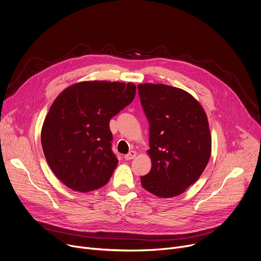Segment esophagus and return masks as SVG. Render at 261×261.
Listing matches in <instances>:
<instances>
[{
	"mask_svg": "<svg viewBox=\"0 0 261 261\" xmlns=\"http://www.w3.org/2000/svg\"><path fill=\"white\" fill-rule=\"evenodd\" d=\"M135 156H136V151H134V150H131V151L128 154L125 155V159L127 161H130V160H133Z\"/></svg>",
	"mask_w": 261,
	"mask_h": 261,
	"instance_id": "1",
	"label": "esophagus"
}]
</instances>
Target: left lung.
<instances>
[{"instance_id":"left-lung-1","label":"left lung","mask_w":261,"mask_h":261,"mask_svg":"<svg viewBox=\"0 0 261 261\" xmlns=\"http://www.w3.org/2000/svg\"><path fill=\"white\" fill-rule=\"evenodd\" d=\"M149 121L151 170L142 186L160 198L183 194L204 171L212 153V135L204 109L186 91L166 85H139Z\"/></svg>"}]
</instances>
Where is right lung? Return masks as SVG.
<instances>
[{
  "label": "right lung",
  "instance_id": "1",
  "mask_svg": "<svg viewBox=\"0 0 261 261\" xmlns=\"http://www.w3.org/2000/svg\"><path fill=\"white\" fill-rule=\"evenodd\" d=\"M135 91L131 82L82 81L55 99L41 143L50 169L65 186L87 193L108 183L118 163L109 122L132 102Z\"/></svg>",
  "mask_w": 261,
  "mask_h": 261
}]
</instances>
